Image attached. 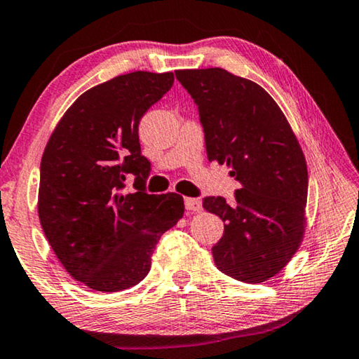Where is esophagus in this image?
<instances>
[{
	"mask_svg": "<svg viewBox=\"0 0 359 359\" xmlns=\"http://www.w3.org/2000/svg\"><path fill=\"white\" fill-rule=\"evenodd\" d=\"M185 210L191 211V213H201L203 211V205L198 198H185Z\"/></svg>",
	"mask_w": 359,
	"mask_h": 359,
	"instance_id": "esophagus-1",
	"label": "esophagus"
}]
</instances>
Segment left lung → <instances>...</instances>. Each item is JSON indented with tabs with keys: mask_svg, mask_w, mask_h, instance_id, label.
Wrapping results in <instances>:
<instances>
[{
	"mask_svg": "<svg viewBox=\"0 0 359 359\" xmlns=\"http://www.w3.org/2000/svg\"><path fill=\"white\" fill-rule=\"evenodd\" d=\"M198 105L210 161L241 182L232 201L206 196L224 221L215 265L242 283H264L285 269L306 232L307 165L299 141L273 97L223 68L177 69Z\"/></svg>",
	"mask_w": 359,
	"mask_h": 359,
	"instance_id": "1",
	"label": "left lung"
}]
</instances>
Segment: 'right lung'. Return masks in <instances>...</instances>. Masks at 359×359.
I'll return each instance as SVG.
<instances>
[{
	"instance_id": "right-lung-1",
	"label": "right lung",
	"mask_w": 359,
	"mask_h": 359,
	"mask_svg": "<svg viewBox=\"0 0 359 359\" xmlns=\"http://www.w3.org/2000/svg\"><path fill=\"white\" fill-rule=\"evenodd\" d=\"M174 84L172 73L133 72L74 100L50 135L40 163L39 219L74 280L94 291L131 287L151 270L159 237L184 216V198L149 195V161L138 125ZM135 173L136 192L121 191Z\"/></svg>"
}]
</instances>
